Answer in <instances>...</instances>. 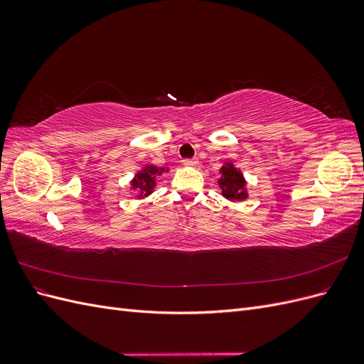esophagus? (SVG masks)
Wrapping results in <instances>:
<instances>
[{
  "label": "esophagus",
  "mask_w": 364,
  "mask_h": 364,
  "mask_svg": "<svg viewBox=\"0 0 364 364\" xmlns=\"http://www.w3.org/2000/svg\"><path fill=\"white\" fill-rule=\"evenodd\" d=\"M183 165H186V167H199V159L197 158L183 159Z\"/></svg>",
  "instance_id": "34e87169"
}]
</instances>
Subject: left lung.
Masks as SVG:
<instances>
[{
  "mask_svg": "<svg viewBox=\"0 0 364 364\" xmlns=\"http://www.w3.org/2000/svg\"><path fill=\"white\" fill-rule=\"evenodd\" d=\"M218 185L222 188V194L228 200H245L247 197L246 193V181L240 170L234 167L232 162H226L222 168H220Z\"/></svg>",
  "mask_w": 364,
  "mask_h": 364,
  "instance_id": "8db88e82",
  "label": "left lung"
}]
</instances>
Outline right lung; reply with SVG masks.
Segmentation results:
<instances>
[{
    "label": "right lung",
    "mask_w": 364,
    "mask_h": 364,
    "mask_svg": "<svg viewBox=\"0 0 364 364\" xmlns=\"http://www.w3.org/2000/svg\"><path fill=\"white\" fill-rule=\"evenodd\" d=\"M167 170L158 168L155 165H146L144 168L135 174L134 181H132V190L138 191V197H147L149 194L153 193V188H155L156 176Z\"/></svg>",
    "instance_id": "obj_1"
}]
</instances>
